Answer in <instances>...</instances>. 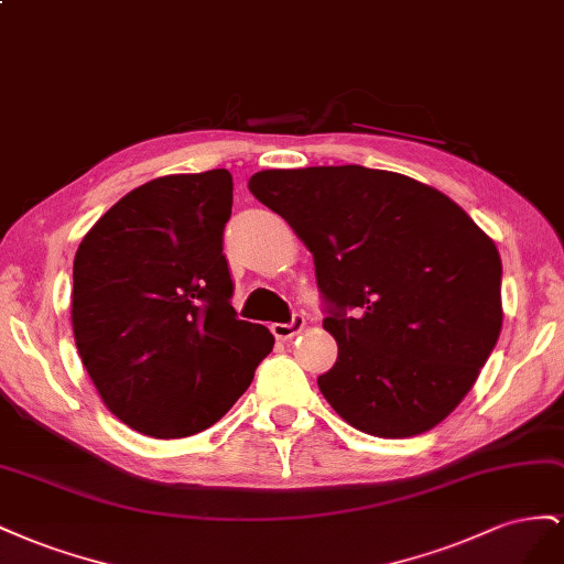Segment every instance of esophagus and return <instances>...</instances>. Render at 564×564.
Masks as SVG:
<instances>
[{"label":"esophagus","instance_id":"esophagus-1","mask_svg":"<svg viewBox=\"0 0 564 564\" xmlns=\"http://www.w3.org/2000/svg\"><path fill=\"white\" fill-rule=\"evenodd\" d=\"M304 328V316L302 314H295L291 318V324H273L271 326V333L279 337V340H291V337H295L297 333H302Z\"/></svg>","mask_w":564,"mask_h":564}]
</instances>
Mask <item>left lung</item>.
<instances>
[{"instance_id":"left-lung-1","label":"left lung","mask_w":564,"mask_h":564,"mask_svg":"<svg viewBox=\"0 0 564 564\" xmlns=\"http://www.w3.org/2000/svg\"><path fill=\"white\" fill-rule=\"evenodd\" d=\"M248 188L314 254L337 343L316 382L337 415L384 440L440 425L501 333L494 240L442 191L397 172L264 170Z\"/></svg>"}]
</instances>
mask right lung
Wrapping results in <instances>:
<instances>
[{
	"instance_id": "1",
	"label": "right lung",
	"mask_w": 564,
	"mask_h": 564,
	"mask_svg": "<svg viewBox=\"0 0 564 564\" xmlns=\"http://www.w3.org/2000/svg\"><path fill=\"white\" fill-rule=\"evenodd\" d=\"M229 170L167 174L127 193L75 252L73 333L104 404L155 440L215 425L273 335L231 307L221 252Z\"/></svg>"
}]
</instances>
